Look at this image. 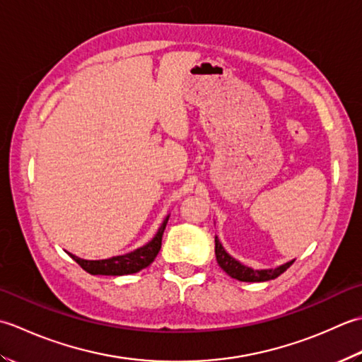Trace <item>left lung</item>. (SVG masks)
Instances as JSON below:
<instances>
[{
	"mask_svg": "<svg viewBox=\"0 0 362 362\" xmlns=\"http://www.w3.org/2000/svg\"><path fill=\"white\" fill-rule=\"evenodd\" d=\"M216 257L220 267L226 272L228 275L234 279H239V281H245V283H261V281H269V279H275L281 274L291 267L295 259L286 262L279 267L275 269H264V270H255L252 267H247L242 262L226 253V250L223 248L222 243H220L218 238L216 235Z\"/></svg>",
	"mask_w": 362,
	"mask_h": 362,
	"instance_id": "1",
	"label": "left lung"
}]
</instances>
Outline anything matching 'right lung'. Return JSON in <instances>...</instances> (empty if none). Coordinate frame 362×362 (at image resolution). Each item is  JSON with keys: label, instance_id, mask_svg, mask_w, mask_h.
Returning <instances> with one entry per match:
<instances>
[{"label": "right lung", "instance_id": "1", "mask_svg": "<svg viewBox=\"0 0 362 362\" xmlns=\"http://www.w3.org/2000/svg\"><path fill=\"white\" fill-rule=\"evenodd\" d=\"M168 217L170 216H167L164 218V222H162L156 235H154V238L148 243H146V245L140 247L131 253L114 256V257H109V259H100V261H87V259H81V257L71 255V253H69V255L90 275L120 276V275L137 274V272H140L145 267H148V265L154 259H156V256L160 250L162 235H164V230L167 226Z\"/></svg>", "mask_w": 362, "mask_h": 362}]
</instances>
